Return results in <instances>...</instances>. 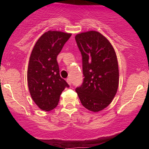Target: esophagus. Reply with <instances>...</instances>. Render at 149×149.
I'll use <instances>...</instances> for the list:
<instances>
[{
    "instance_id": "obj_1",
    "label": "esophagus",
    "mask_w": 149,
    "mask_h": 149,
    "mask_svg": "<svg viewBox=\"0 0 149 149\" xmlns=\"http://www.w3.org/2000/svg\"><path fill=\"white\" fill-rule=\"evenodd\" d=\"M66 82H67V83L69 85H71V79H70V78H67V79H66Z\"/></svg>"
}]
</instances>
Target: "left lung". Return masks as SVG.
I'll return each instance as SVG.
<instances>
[{
	"label": "left lung",
	"mask_w": 149,
	"mask_h": 149,
	"mask_svg": "<svg viewBox=\"0 0 149 149\" xmlns=\"http://www.w3.org/2000/svg\"><path fill=\"white\" fill-rule=\"evenodd\" d=\"M82 54L83 85L76 89L82 105L92 112L107 108L113 100L119 84L117 56L111 43L95 31L75 37Z\"/></svg>",
	"instance_id": "1"
}]
</instances>
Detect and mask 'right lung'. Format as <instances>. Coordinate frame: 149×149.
<instances>
[{"instance_id": "1", "label": "right lung", "mask_w": 149, "mask_h": 149, "mask_svg": "<svg viewBox=\"0 0 149 149\" xmlns=\"http://www.w3.org/2000/svg\"><path fill=\"white\" fill-rule=\"evenodd\" d=\"M71 33L48 31L36 42L29 61L27 81L31 97L41 110L49 111L58 105L69 85L59 75L57 57Z\"/></svg>"}]
</instances>
